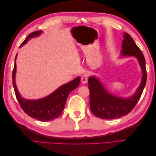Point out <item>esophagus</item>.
<instances>
[{"label": "esophagus", "instance_id": "esophagus-1", "mask_svg": "<svg viewBox=\"0 0 156 156\" xmlns=\"http://www.w3.org/2000/svg\"><path fill=\"white\" fill-rule=\"evenodd\" d=\"M88 74H87V73H85V74H84L83 76L81 77V82L83 83H87V81H88Z\"/></svg>", "mask_w": 156, "mask_h": 156}]
</instances>
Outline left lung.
I'll list each match as a JSON object with an SVG mask.
<instances>
[{"label": "left lung", "instance_id": "1", "mask_svg": "<svg viewBox=\"0 0 156 156\" xmlns=\"http://www.w3.org/2000/svg\"><path fill=\"white\" fill-rule=\"evenodd\" d=\"M121 53L124 56H133L138 58L143 72L141 83L133 96L128 98H122L108 92L96 77H89L90 107L94 115L102 119H119L129 114L142 95L146 83L147 73L144 55L131 36L127 32L124 33Z\"/></svg>", "mask_w": 156, "mask_h": 156}]
</instances>
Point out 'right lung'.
<instances>
[{"label":"right lung","mask_w":156,"mask_h":156,"mask_svg":"<svg viewBox=\"0 0 156 156\" xmlns=\"http://www.w3.org/2000/svg\"><path fill=\"white\" fill-rule=\"evenodd\" d=\"M41 33V31H36L30 33L21 44L20 48L25 45L29 39L39 36ZM16 58L17 55L16 60ZM16 60L12 72L13 85L17 100L23 111L33 119L41 122H48L57 119L62 114L69 93L78 87L81 78L79 77L75 78L73 81L61 86L54 92L45 98L36 100H25L21 97L15 82L16 72Z\"/></svg>","instance_id":"1"}]
</instances>
